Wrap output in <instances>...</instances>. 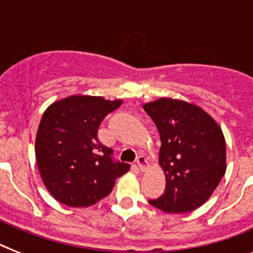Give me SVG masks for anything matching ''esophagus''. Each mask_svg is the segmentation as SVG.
<instances>
[{"instance_id":"34e87169","label":"esophagus","mask_w":253,"mask_h":253,"mask_svg":"<svg viewBox=\"0 0 253 253\" xmlns=\"http://www.w3.org/2000/svg\"><path fill=\"white\" fill-rule=\"evenodd\" d=\"M136 164H138L139 169L142 170V172H146L147 169H148V160H147L144 156H139L138 160H136Z\"/></svg>"}]
</instances>
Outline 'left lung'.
<instances>
[{
    "mask_svg": "<svg viewBox=\"0 0 253 253\" xmlns=\"http://www.w3.org/2000/svg\"><path fill=\"white\" fill-rule=\"evenodd\" d=\"M143 109L158 127L159 164L166 174V192L150 204L173 214L196 210L226 173L222 128L202 107L181 99L163 97Z\"/></svg>",
    "mask_w": 253,
    "mask_h": 253,
    "instance_id": "1",
    "label": "left lung"
}]
</instances>
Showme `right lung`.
Instances as JSON below:
<instances>
[{"mask_svg":"<svg viewBox=\"0 0 253 253\" xmlns=\"http://www.w3.org/2000/svg\"><path fill=\"white\" fill-rule=\"evenodd\" d=\"M122 99L69 95L45 109L38 127L35 156L49 194L71 208H87L110 194L115 180L130 170L115 163L98 140L99 125Z\"/></svg>","mask_w":253,"mask_h":253,"instance_id":"right-lung-1","label":"right lung"}]
</instances>
